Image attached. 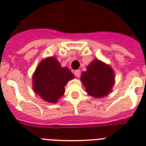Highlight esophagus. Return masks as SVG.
<instances>
[{"label":"esophagus","instance_id":"34e87169","mask_svg":"<svg viewBox=\"0 0 146 146\" xmlns=\"http://www.w3.org/2000/svg\"><path fill=\"white\" fill-rule=\"evenodd\" d=\"M80 74H81V73H80V70H79L74 71V75H75L76 77H80Z\"/></svg>","mask_w":146,"mask_h":146}]
</instances>
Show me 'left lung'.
Listing matches in <instances>:
<instances>
[{
  "mask_svg": "<svg viewBox=\"0 0 146 146\" xmlns=\"http://www.w3.org/2000/svg\"><path fill=\"white\" fill-rule=\"evenodd\" d=\"M83 86L89 95L95 98L107 96L114 83L113 70L99 60H94L87 66V71L82 73Z\"/></svg>",
  "mask_w": 146,
  "mask_h": 146,
  "instance_id": "obj_1",
  "label": "left lung"
}]
</instances>
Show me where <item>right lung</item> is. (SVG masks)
Returning <instances> with one entry per match:
<instances>
[{
    "label": "right lung",
    "mask_w": 146,
    "mask_h": 146,
    "mask_svg": "<svg viewBox=\"0 0 146 146\" xmlns=\"http://www.w3.org/2000/svg\"><path fill=\"white\" fill-rule=\"evenodd\" d=\"M74 76L67 67H61L54 57L42 60L33 75V89L42 99L57 102L64 94V86Z\"/></svg>",
    "instance_id": "1"
}]
</instances>
